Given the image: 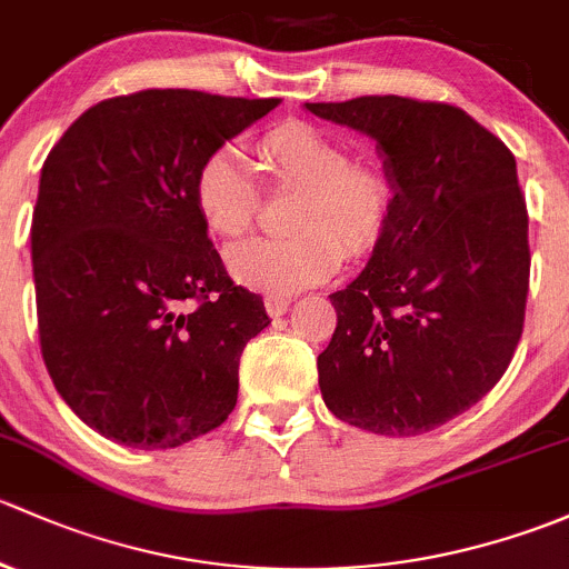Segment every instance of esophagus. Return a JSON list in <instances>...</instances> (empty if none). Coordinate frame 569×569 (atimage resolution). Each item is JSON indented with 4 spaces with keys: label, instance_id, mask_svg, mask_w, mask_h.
<instances>
[{
    "label": "esophagus",
    "instance_id": "obj_1",
    "mask_svg": "<svg viewBox=\"0 0 569 569\" xmlns=\"http://www.w3.org/2000/svg\"><path fill=\"white\" fill-rule=\"evenodd\" d=\"M287 309H290V298L287 296H266V312L271 318H282Z\"/></svg>",
    "mask_w": 569,
    "mask_h": 569
}]
</instances>
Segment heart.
Returning a JSON list of instances; mask_svg holds the SVG:
<instances>
[{
  "label": "heart",
  "instance_id": "b5f03b06",
  "mask_svg": "<svg viewBox=\"0 0 569 569\" xmlns=\"http://www.w3.org/2000/svg\"><path fill=\"white\" fill-rule=\"evenodd\" d=\"M271 183L298 189L287 238H254L227 251L238 284L271 296H292L320 284L345 254L356 257L380 241L389 221L391 189L380 169L348 161L339 142L307 122H284L257 142ZM260 189L241 150L224 144L199 167L194 204L204 227L224 241L251 230Z\"/></svg>",
  "mask_w": 569,
  "mask_h": 569
}]
</instances>
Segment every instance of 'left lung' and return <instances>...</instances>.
<instances>
[{"label":"left lung","instance_id":"1","mask_svg":"<svg viewBox=\"0 0 569 569\" xmlns=\"http://www.w3.org/2000/svg\"><path fill=\"white\" fill-rule=\"evenodd\" d=\"M303 109L370 137L395 191L365 271L328 296L337 328L318 356L320 395L378 436L436 430L499 383L523 333L531 257L515 156L449 103Z\"/></svg>","mask_w":569,"mask_h":569}]
</instances>
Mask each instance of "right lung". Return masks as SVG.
<instances>
[{
	"mask_svg": "<svg viewBox=\"0 0 569 569\" xmlns=\"http://www.w3.org/2000/svg\"><path fill=\"white\" fill-rule=\"evenodd\" d=\"M277 98L144 90L87 109L40 169L32 277L46 370L103 438L172 449L238 402L268 320L227 277L194 204L202 161Z\"/></svg>",
	"mask_w": 569,
	"mask_h": 569,
	"instance_id": "obj_1",
	"label": "right lung"
}]
</instances>
